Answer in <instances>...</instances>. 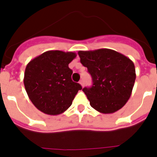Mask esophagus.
Here are the masks:
<instances>
[{"instance_id": "obj_1", "label": "esophagus", "mask_w": 157, "mask_h": 157, "mask_svg": "<svg viewBox=\"0 0 157 157\" xmlns=\"http://www.w3.org/2000/svg\"><path fill=\"white\" fill-rule=\"evenodd\" d=\"M80 84H81V86H82V87H83V86H85V82H84V81H83V80H81V81H80Z\"/></svg>"}]
</instances>
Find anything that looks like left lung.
<instances>
[{
  "label": "left lung",
  "instance_id": "8db88e82",
  "mask_svg": "<svg viewBox=\"0 0 157 157\" xmlns=\"http://www.w3.org/2000/svg\"><path fill=\"white\" fill-rule=\"evenodd\" d=\"M81 63L87 67L92 86L82 90L90 106L102 113L121 109L131 95L136 78L134 63L123 54L108 49L79 51Z\"/></svg>",
  "mask_w": 157,
  "mask_h": 157
}]
</instances>
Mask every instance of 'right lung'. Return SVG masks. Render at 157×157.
I'll return each instance as SVG.
<instances>
[{"label":"right lung","instance_id":"obj_1","mask_svg":"<svg viewBox=\"0 0 157 157\" xmlns=\"http://www.w3.org/2000/svg\"><path fill=\"white\" fill-rule=\"evenodd\" d=\"M75 57V53L50 50L26 67L23 80L26 91L35 107L45 114L63 113L82 89L71 80L72 70L68 67Z\"/></svg>","mask_w":157,"mask_h":157}]
</instances>
